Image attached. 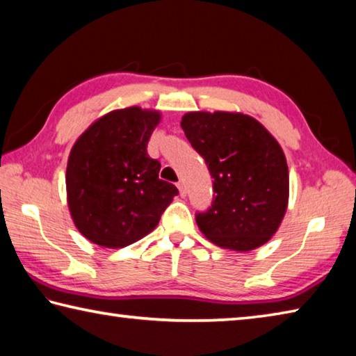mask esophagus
<instances>
[{
  "instance_id": "34e87169",
  "label": "esophagus",
  "mask_w": 356,
  "mask_h": 356,
  "mask_svg": "<svg viewBox=\"0 0 356 356\" xmlns=\"http://www.w3.org/2000/svg\"><path fill=\"white\" fill-rule=\"evenodd\" d=\"M178 189H179V194H181V197H184L186 195V184H184V181L181 179V181H178Z\"/></svg>"
}]
</instances>
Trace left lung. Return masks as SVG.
<instances>
[{
    "label": "left lung",
    "mask_w": 356,
    "mask_h": 356,
    "mask_svg": "<svg viewBox=\"0 0 356 356\" xmlns=\"http://www.w3.org/2000/svg\"><path fill=\"white\" fill-rule=\"evenodd\" d=\"M184 134L214 178L211 207L195 214L216 245L248 252L269 241L288 208L289 173L282 147L254 118L189 112Z\"/></svg>",
    "instance_id": "left-lung-1"
}]
</instances>
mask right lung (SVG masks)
I'll use <instances>...</instances> for the list:
<instances>
[{
    "instance_id": "obj_1",
    "label": "right lung",
    "mask_w": 356,
    "mask_h": 356,
    "mask_svg": "<svg viewBox=\"0 0 356 356\" xmlns=\"http://www.w3.org/2000/svg\"><path fill=\"white\" fill-rule=\"evenodd\" d=\"M159 112L112 111L81 134L67 164V198L79 233L93 244L122 248L153 232L178 195L159 178L147 145Z\"/></svg>"
}]
</instances>
